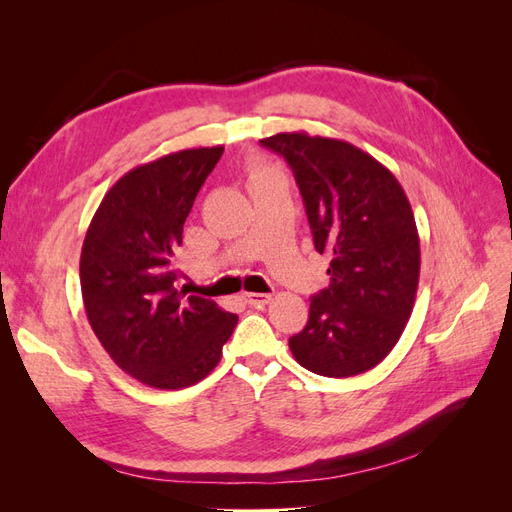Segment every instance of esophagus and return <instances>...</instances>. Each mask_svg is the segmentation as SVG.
Returning <instances> with one entry per match:
<instances>
[{
    "label": "esophagus",
    "mask_w": 512,
    "mask_h": 512,
    "mask_svg": "<svg viewBox=\"0 0 512 512\" xmlns=\"http://www.w3.org/2000/svg\"><path fill=\"white\" fill-rule=\"evenodd\" d=\"M243 301L252 307H265L271 303V294L265 292H245L243 294Z\"/></svg>",
    "instance_id": "esophagus-1"
}]
</instances>
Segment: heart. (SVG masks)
<instances>
[{
  "label": "heart",
  "mask_w": 512,
  "mask_h": 512,
  "mask_svg": "<svg viewBox=\"0 0 512 512\" xmlns=\"http://www.w3.org/2000/svg\"><path fill=\"white\" fill-rule=\"evenodd\" d=\"M273 173H271V170L269 168H265V166H256L254 170H252V181L254 179H260V177H271Z\"/></svg>",
  "instance_id": "b5f03b06"
}]
</instances>
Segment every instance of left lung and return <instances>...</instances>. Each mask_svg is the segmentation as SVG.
Listing matches in <instances>:
<instances>
[{
	"label": "left lung",
	"instance_id": "obj_1",
	"mask_svg": "<svg viewBox=\"0 0 512 512\" xmlns=\"http://www.w3.org/2000/svg\"><path fill=\"white\" fill-rule=\"evenodd\" d=\"M292 168L331 284L309 299L305 329L288 339L305 369L350 378L376 367L410 320L421 243L395 175L346 141L280 132L262 138Z\"/></svg>",
	"mask_w": 512,
	"mask_h": 512
}]
</instances>
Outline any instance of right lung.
<instances>
[{"label": "right lung", "mask_w": 512, "mask_h": 512, "mask_svg": "<svg viewBox=\"0 0 512 512\" xmlns=\"http://www.w3.org/2000/svg\"><path fill=\"white\" fill-rule=\"evenodd\" d=\"M224 147H198L123 175L91 220L81 252L87 320L108 356L153 389L209 376L237 314L175 288V252L198 190Z\"/></svg>", "instance_id": "right-lung-1"}]
</instances>
